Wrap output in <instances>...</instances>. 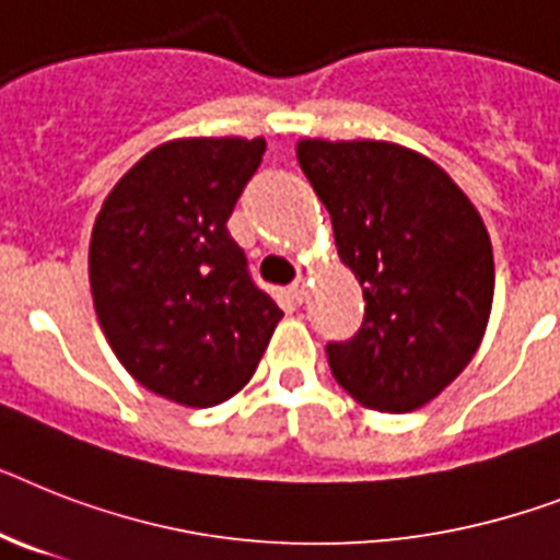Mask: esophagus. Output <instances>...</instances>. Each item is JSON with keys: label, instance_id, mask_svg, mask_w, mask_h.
<instances>
[{"label": "esophagus", "instance_id": "esophagus-1", "mask_svg": "<svg viewBox=\"0 0 560 560\" xmlns=\"http://www.w3.org/2000/svg\"><path fill=\"white\" fill-rule=\"evenodd\" d=\"M291 298L298 300V303H303V300H306V294H308V285H306V280H303V277H298V280H294V283H291Z\"/></svg>", "mask_w": 560, "mask_h": 560}]
</instances>
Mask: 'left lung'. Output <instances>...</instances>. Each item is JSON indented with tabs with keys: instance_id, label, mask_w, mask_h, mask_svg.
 Here are the masks:
<instances>
[{
	"instance_id": "obj_1",
	"label": "left lung",
	"mask_w": 560,
	"mask_h": 560,
	"mask_svg": "<svg viewBox=\"0 0 560 560\" xmlns=\"http://www.w3.org/2000/svg\"><path fill=\"white\" fill-rule=\"evenodd\" d=\"M298 160L366 300L360 329L326 346L331 374L369 409H420L487 331L495 262L483 220L446 171L395 142L300 140Z\"/></svg>"
}]
</instances>
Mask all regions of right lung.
I'll return each mask as SVG.
<instances>
[{
    "mask_svg": "<svg viewBox=\"0 0 560 560\" xmlns=\"http://www.w3.org/2000/svg\"><path fill=\"white\" fill-rule=\"evenodd\" d=\"M262 154L260 137L165 142L96 214L88 275L100 326L133 381L174 404L237 395L283 317L225 229Z\"/></svg>",
    "mask_w": 560,
    "mask_h": 560,
    "instance_id": "1",
    "label": "right lung"
}]
</instances>
